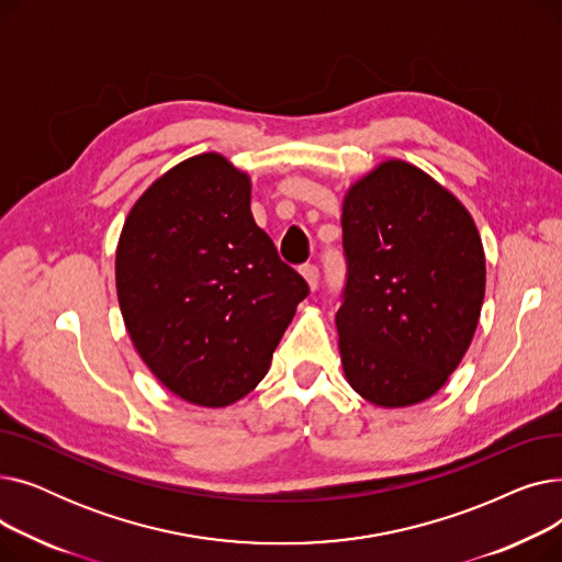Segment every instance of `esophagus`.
<instances>
[{
  "mask_svg": "<svg viewBox=\"0 0 562 562\" xmlns=\"http://www.w3.org/2000/svg\"><path fill=\"white\" fill-rule=\"evenodd\" d=\"M301 273H303L305 282L310 284V289L316 291L318 289V269H316V266L314 263H305L303 269H301Z\"/></svg>",
  "mask_w": 562,
  "mask_h": 562,
  "instance_id": "obj_1",
  "label": "esophagus"
}]
</instances>
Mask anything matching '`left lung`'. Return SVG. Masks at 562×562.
<instances>
[{
    "mask_svg": "<svg viewBox=\"0 0 562 562\" xmlns=\"http://www.w3.org/2000/svg\"><path fill=\"white\" fill-rule=\"evenodd\" d=\"M348 280L335 321L348 385L380 407L447 385L474 339L485 250L467 206L428 172L378 164L344 195Z\"/></svg>",
    "mask_w": 562,
    "mask_h": 562,
    "instance_id": "8db88e82",
    "label": "left lung"
}]
</instances>
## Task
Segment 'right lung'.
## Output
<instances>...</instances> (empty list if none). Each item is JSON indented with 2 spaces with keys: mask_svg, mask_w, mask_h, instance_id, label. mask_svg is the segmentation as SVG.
<instances>
[{
  "mask_svg": "<svg viewBox=\"0 0 562 562\" xmlns=\"http://www.w3.org/2000/svg\"><path fill=\"white\" fill-rule=\"evenodd\" d=\"M250 175L218 153L172 166L130 210L115 291L145 367L187 403L225 407L266 375L307 282L250 212Z\"/></svg>",
  "mask_w": 562,
  "mask_h": 562,
  "instance_id": "add662e5",
  "label": "right lung"
}]
</instances>
